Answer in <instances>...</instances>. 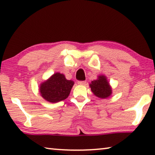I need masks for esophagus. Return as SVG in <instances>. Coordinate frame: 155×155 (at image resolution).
Listing matches in <instances>:
<instances>
[{
    "label": "esophagus",
    "instance_id": "esophagus-1",
    "mask_svg": "<svg viewBox=\"0 0 155 155\" xmlns=\"http://www.w3.org/2000/svg\"><path fill=\"white\" fill-rule=\"evenodd\" d=\"M78 85H84L86 84V81H78Z\"/></svg>",
    "mask_w": 155,
    "mask_h": 155
}]
</instances>
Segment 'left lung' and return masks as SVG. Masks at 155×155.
<instances>
[{"mask_svg": "<svg viewBox=\"0 0 155 155\" xmlns=\"http://www.w3.org/2000/svg\"><path fill=\"white\" fill-rule=\"evenodd\" d=\"M90 87L93 94L101 98H107L111 96L112 90L104 75L98 76L96 80L91 81Z\"/></svg>", "mask_w": 155, "mask_h": 155, "instance_id": "obj_1", "label": "left lung"}]
</instances>
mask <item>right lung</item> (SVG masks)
<instances>
[{"label":"right lung","mask_w":155,"mask_h":155,"mask_svg":"<svg viewBox=\"0 0 155 155\" xmlns=\"http://www.w3.org/2000/svg\"><path fill=\"white\" fill-rule=\"evenodd\" d=\"M74 84V81L67 80L64 74L57 72L40 84V92L46 101L55 103L68 98Z\"/></svg>","instance_id":"right-lung-1"}]
</instances>
